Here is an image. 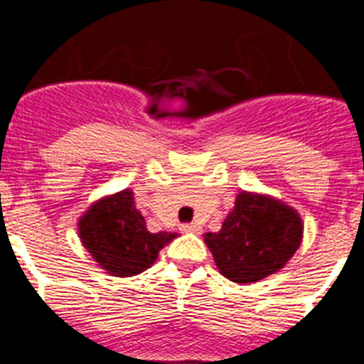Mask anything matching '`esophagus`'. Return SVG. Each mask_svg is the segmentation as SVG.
Returning a JSON list of instances; mask_svg holds the SVG:
<instances>
[{
  "label": "esophagus",
  "instance_id": "obj_1",
  "mask_svg": "<svg viewBox=\"0 0 364 364\" xmlns=\"http://www.w3.org/2000/svg\"><path fill=\"white\" fill-rule=\"evenodd\" d=\"M182 231H184V233L198 235L202 231V228L198 226V224H195V222H191V224H184V226H182Z\"/></svg>",
  "mask_w": 364,
  "mask_h": 364
}]
</instances>
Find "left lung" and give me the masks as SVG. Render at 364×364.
<instances>
[{
	"mask_svg": "<svg viewBox=\"0 0 364 364\" xmlns=\"http://www.w3.org/2000/svg\"><path fill=\"white\" fill-rule=\"evenodd\" d=\"M304 224L291 205L262 193L240 191L220 231L205 233L218 272L240 284L262 281L286 266L302 242Z\"/></svg>",
	"mask_w": 364,
	"mask_h": 364,
	"instance_id": "obj_1",
	"label": "left lung"
}]
</instances>
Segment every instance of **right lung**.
Masks as SVG:
<instances>
[{
    "mask_svg": "<svg viewBox=\"0 0 364 364\" xmlns=\"http://www.w3.org/2000/svg\"><path fill=\"white\" fill-rule=\"evenodd\" d=\"M78 235L92 260L112 277H133L154 264L159 252L178 233L147 231L131 189L92 202L78 218Z\"/></svg>",
    "mask_w": 364,
    "mask_h": 364,
    "instance_id": "obj_1",
    "label": "right lung"
}]
</instances>
